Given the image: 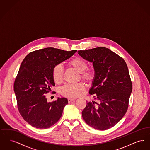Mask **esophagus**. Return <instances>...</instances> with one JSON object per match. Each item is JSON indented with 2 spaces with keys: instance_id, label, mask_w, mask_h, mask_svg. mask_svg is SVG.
Segmentation results:
<instances>
[{
  "instance_id": "34e87169",
  "label": "esophagus",
  "mask_w": 150,
  "mask_h": 150,
  "mask_svg": "<svg viewBox=\"0 0 150 150\" xmlns=\"http://www.w3.org/2000/svg\"><path fill=\"white\" fill-rule=\"evenodd\" d=\"M74 100H75L74 98H69L68 99V102H69V103H70V102H71Z\"/></svg>"
}]
</instances>
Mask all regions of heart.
Returning <instances> with one entry per match:
<instances>
[{
    "instance_id": "1",
    "label": "heart",
    "mask_w": 150,
    "mask_h": 150,
    "mask_svg": "<svg viewBox=\"0 0 150 150\" xmlns=\"http://www.w3.org/2000/svg\"><path fill=\"white\" fill-rule=\"evenodd\" d=\"M68 65L78 72L80 74V78L86 82H91L95 76V72L93 69L88 68L86 61L79 57H75L71 59ZM64 71L61 65L55 66L52 70V77L54 81L58 84L60 83L63 78ZM84 86L82 83L76 84H66L61 88V93L65 97L75 98L78 97L83 91Z\"/></svg>"
}]
</instances>
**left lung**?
Here are the masks:
<instances>
[{
  "instance_id": "8db88e82",
  "label": "left lung",
  "mask_w": 150,
  "mask_h": 150,
  "mask_svg": "<svg viewBox=\"0 0 150 150\" xmlns=\"http://www.w3.org/2000/svg\"><path fill=\"white\" fill-rule=\"evenodd\" d=\"M79 54L93 64L95 72L89 94L97 102L86 103L82 111L86 123L105 130L115 126L127 112L132 91L128 66L122 57L105 47L78 50Z\"/></svg>"
}]
</instances>
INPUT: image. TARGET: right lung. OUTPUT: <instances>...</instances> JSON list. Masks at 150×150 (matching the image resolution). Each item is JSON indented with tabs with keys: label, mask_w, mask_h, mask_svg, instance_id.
I'll list each match as a JSON object with an SVG mask.
<instances>
[{
	"label": "right lung",
	"mask_w": 150,
	"mask_h": 150,
	"mask_svg": "<svg viewBox=\"0 0 150 150\" xmlns=\"http://www.w3.org/2000/svg\"><path fill=\"white\" fill-rule=\"evenodd\" d=\"M76 50L46 48L29 53L22 62L14 83L17 107L23 119L36 128H50L61 118L66 98L48 102L45 94L55 86L52 70L69 59Z\"/></svg>",
	"instance_id": "add662e5"
}]
</instances>
